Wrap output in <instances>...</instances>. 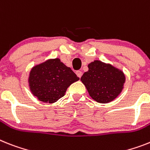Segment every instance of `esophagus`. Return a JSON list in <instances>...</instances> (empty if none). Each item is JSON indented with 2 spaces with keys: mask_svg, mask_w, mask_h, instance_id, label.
Here are the masks:
<instances>
[{
  "mask_svg": "<svg viewBox=\"0 0 150 150\" xmlns=\"http://www.w3.org/2000/svg\"><path fill=\"white\" fill-rule=\"evenodd\" d=\"M76 75H77V76L79 78H81V75H82V72H81V71H76Z\"/></svg>",
  "mask_w": 150,
  "mask_h": 150,
  "instance_id": "esophagus-1",
  "label": "esophagus"
}]
</instances>
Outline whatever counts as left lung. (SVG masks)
I'll return each instance as SVG.
<instances>
[{
	"mask_svg": "<svg viewBox=\"0 0 150 150\" xmlns=\"http://www.w3.org/2000/svg\"><path fill=\"white\" fill-rule=\"evenodd\" d=\"M88 71L81 78L89 95L97 102L107 104L114 100L121 93L125 83L124 72L99 60L88 65Z\"/></svg>",
	"mask_w": 150,
	"mask_h": 150,
	"instance_id": "left-lung-1",
	"label": "left lung"
}]
</instances>
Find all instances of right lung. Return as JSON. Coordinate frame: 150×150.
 Instances as JSON below:
<instances>
[{
    "mask_svg": "<svg viewBox=\"0 0 150 150\" xmlns=\"http://www.w3.org/2000/svg\"><path fill=\"white\" fill-rule=\"evenodd\" d=\"M79 80L59 59H53L33 67L28 81L31 92L38 100L52 104L63 97L68 88Z\"/></svg>",
    "mask_w": 150,
    "mask_h": 150,
    "instance_id": "right-lung-1",
    "label": "right lung"
}]
</instances>
